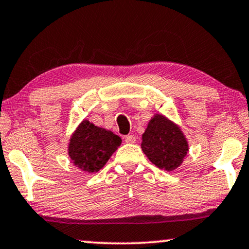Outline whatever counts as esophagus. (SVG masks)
I'll use <instances>...</instances> for the list:
<instances>
[{"mask_svg": "<svg viewBox=\"0 0 249 249\" xmlns=\"http://www.w3.org/2000/svg\"><path fill=\"white\" fill-rule=\"evenodd\" d=\"M124 140H125V142H127V143L133 144V143L136 142V136H135V135H127Z\"/></svg>", "mask_w": 249, "mask_h": 249, "instance_id": "esophagus-1", "label": "esophagus"}]
</instances>
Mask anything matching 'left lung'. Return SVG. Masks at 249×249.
Masks as SVG:
<instances>
[{
    "label": "left lung",
    "instance_id": "left-lung-1",
    "mask_svg": "<svg viewBox=\"0 0 249 249\" xmlns=\"http://www.w3.org/2000/svg\"><path fill=\"white\" fill-rule=\"evenodd\" d=\"M141 146L152 164L168 172L179 167L189 151L179 125L162 114H155L150 120Z\"/></svg>",
    "mask_w": 249,
    "mask_h": 249
}]
</instances>
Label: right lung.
<instances>
[{
	"instance_id": "right-lung-1",
	"label": "right lung",
	"mask_w": 249,
	"mask_h": 249,
	"mask_svg": "<svg viewBox=\"0 0 249 249\" xmlns=\"http://www.w3.org/2000/svg\"><path fill=\"white\" fill-rule=\"evenodd\" d=\"M121 139L110 130L83 120L73 131L68 146L70 160L87 173H96L108 161L121 144Z\"/></svg>"
}]
</instances>
